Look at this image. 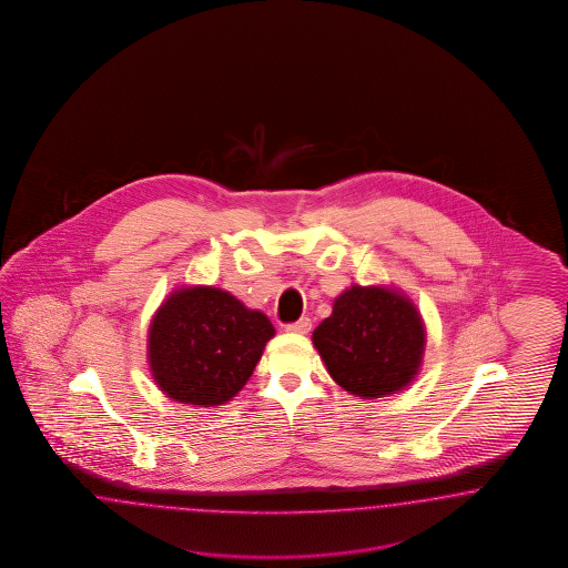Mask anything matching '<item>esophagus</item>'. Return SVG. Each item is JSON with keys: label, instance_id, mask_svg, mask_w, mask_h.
<instances>
[{"label": "esophagus", "instance_id": "1", "mask_svg": "<svg viewBox=\"0 0 568 568\" xmlns=\"http://www.w3.org/2000/svg\"><path fill=\"white\" fill-rule=\"evenodd\" d=\"M310 328H312V323H310V318H300L297 323H292V325H287L285 331L287 333H295V335H306Z\"/></svg>", "mask_w": 568, "mask_h": 568}]
</instances>
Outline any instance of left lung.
Here are the masks:
<instances>
[{"label":"left lung","mask_w":568,"mask_h":568,"mask_svg":"<svg viewBox=\"0 0 568 568\" xmlns=\"http://www.w3.org/2000/svg\"><path fill=\"white\" fill-rule=\"evenodd\" d=\"M331 378L361 399L392 396L420 373L427 331L413 300L394 285H352L312 333Z\"/></svg>","instance_id":"obj_1"}]
</instances>
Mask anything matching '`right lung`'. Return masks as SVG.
<instances>
[{
    "label": "right lung",
    "mask_w": 568,
    "mask_h": 568,
    "mask_svg": "<svg viewBox=\"0 0 568 568\" xmlns=\"http://www.w3.org/2000/svg\"><path fill=\"white\" fill-rule=\"evenodd\" d=\"M275 327L260 310L212 285L179 287L155 310L148 362L166 396L200 408L240 394Z\"/></svg>",
    "instance_id": "obj_1"
}]
</instances>
